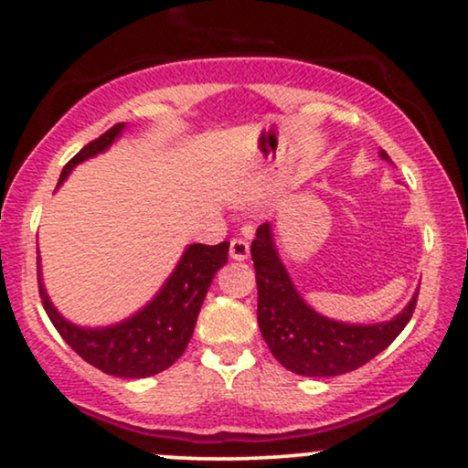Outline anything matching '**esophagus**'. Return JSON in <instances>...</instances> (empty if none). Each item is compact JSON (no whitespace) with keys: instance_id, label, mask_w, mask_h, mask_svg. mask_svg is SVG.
I'll use <instances>...</instances> for the list:
<instances>
[{"instance_id":"34e87169","label":"esophagus","mask_w":468,"mask_h":468,"mask_svg":"<svg viewBox=\"0 0 468 468\" xmlns=\"http://www.w3.org/2000/svg\"><path fill=\"white\" fill-rule=\"evenodd\" d=\"M249 252H250L249 241L241 239V238L230 239V257H233V260H238V261L249 260Z\"/></svg>"}]
</instances>
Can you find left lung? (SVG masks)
<instances>
[{"label":"left lung","mask_w":468,"mask_h":468,"mask_svg":"<svg viewBox=\"0 0 468 468\" xmlns=\"http://www.w3.org/2000/svg\"><path fill=\"white\" fill-rule=\"evenodd\" d=\"M380 158L389 160L380 149ZM257 277V324L272 356L299 376H341L372 361L391 346L416 310L418 292L399 316L374 325H352L314 313L290 282L279 260L271 224L250 244Z\"/></svg>","instance_id":"1"}]
</instances>
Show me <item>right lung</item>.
<instances>
[{
  "mask_svg": "<svg viewBox=\"0 0 468 468\" xmlns=\"http://www.w3.org/2000/svg\"><path fill=\"white\" fill-rule=\"evenodd\" d=\"M122 130L125 125L118 122L103 136L85 144L63 166L58 185L79 163L105 152L121 136ZM227 260L229 241L216 246L191 244L152 302L144 305L141 313L110 327H79L63 319L48 299L44 283H41V272L39 297L52 325L83 361L94 365L101 372L121 376V378H147L171 367L185 354L207 290L216 272L227 264Z\"/></svg>",
  "mask_w": 468,
  "mask_h": 468,
  "instance_id": "right-lung-1",
  "label": "right lung"
}]
</instances>
